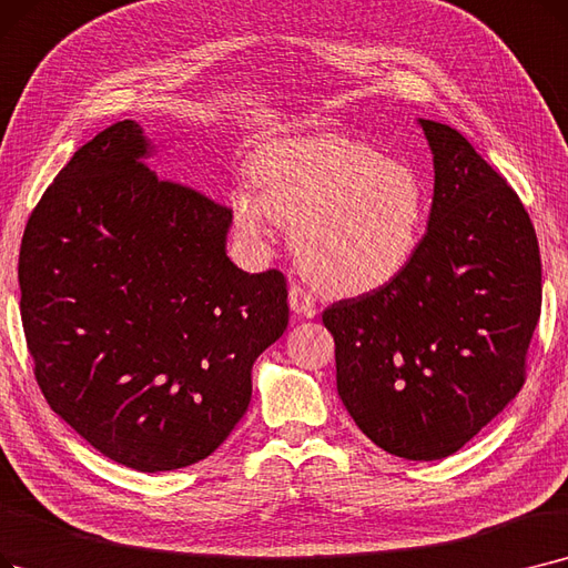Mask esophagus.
I'll list each match as a JSON object with an SVG mask.
<instances>
[{
	"mask_svg": "<svg viewBox=\"0 0 568 568\" xmlns=\"http://www.w3.org/2000/svg\"><path fill=\"white\" fill-rule=\"evenodd\" d=\"M290 308L294 315H304V317H313L317 313L313 297L300 285L290 287Z\"/></svg>",
	"mask_w": 568,
	"mask_h": 568,
	"instance_id": "esophagus-1",
	"label": "esophagus"
}]
</instances>
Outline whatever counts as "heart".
<instances>
[{
	"instance_id": "b5f03b06",
	"label": "heart",
	"mask_w": 568,
	"mask_h": 568,
	"mask_svg": "<svg viewBox=\"0 0 568 568\" xmlns=\"http://www.w3.org/2000/svg\"><path fill=\"white\" fill-rule=\"evenodd\" d=\"M260 187L230 192L234 227L266 253L281 223L306 278L327 297L351 300L397 283L432 223L429 187L408 164L334 134L276 139L257 148Z\"/></svg>"
}]
</instances>
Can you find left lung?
<instances>
[{
  "label": "left lung",
  "mask_w": 568,
  "mask_h": 568,
  "mask_svg": "<svg viewBox=\"0 0 568 568\" xmlns=\"http://www.w3.org/2000/svg\"><path fill=\"white\" fill-rule=\"evenodd\" d=\"M434 155L432 223L406 274L323 313L336 389L389 455L443 459L525 383L540 255L520 196L457 130L417 120Z\"/></svg>",
  "instance_id": "1"
}]
</instances>
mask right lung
Instances as JSON below:
<instances>
[{
	"label": "right lung",
	"instance_id": "add662e5",
	"mask_svg": "<svg viewBox=\"0 0 568 568\" xmlns=\"http://www.w3.org/2000/svg\"><path fill=\"white\" fill-rule=\"evenodd\" d=\"M120 120L41 196L18 262L43 397L109 459L158 474L209 457L248 410L253 364L287 329L281 271L227 257L232 211L145 164Z\"/></svg>",
	"mask_w": 568,
	"mask_h": 568
}]
</instances>
